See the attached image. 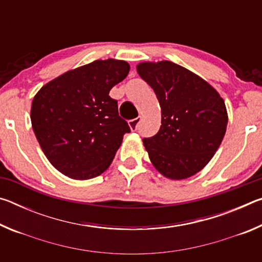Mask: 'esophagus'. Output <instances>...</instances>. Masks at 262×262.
<instances>
[{
  "label": "esophagus",
  "instance_id": "esophagus-1",
  "mask_svg": "<svg viewBox=\"0 0 262 262\" xmlns=\"http://www.w3.org/2000/svg\"><path fill=\"white\" fill-rule=\"evenodd\" d=\"M140 121H141V118H136V119H134V120H130L129 122H128V123H129L130 129L132 130H136L137 127H139Z\"/></svg>",
  "mask_w": 262,
  "mask_h": 262
}]
</instances>
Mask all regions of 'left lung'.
<instances>
[{"instance_id": "obj_1", "label": "left lung", "mask_w": 262, "mask_h": 262, "mask_svg": "<svg viewBox=\"0 0 262 262\" xmlns=\"http://www.w3.org/2000/svg\"><path fill=\"white\" fill-rule=\"evenodd\" d=\"M137 73L154 89L162 108V125L143 139L152 165L172 180L201 171L227 132L224 100L205 79L171 61L142 62Z\"/></svg>"}]
</instances>
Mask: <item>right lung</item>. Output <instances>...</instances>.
Returning a JSON list of instances; mask_svg holds the SVG:
<instances>
[{"mask_svg":"<svg viewBox=\"0 0 262 262\" xmlns=\"http://www.w3.org/2000/svg\"><path fill=\"white\" fill-rule=\"evenodd\" d=\"M129 68L122 60H96L60 75L34 96L33 132L62 174L86 180L111 165L130 128L108 94L127 77Z\"/></svg>","mask_w":262,"mask_h":262,"instance_id":"obj_1","label":"right lung"}]
</instances>
